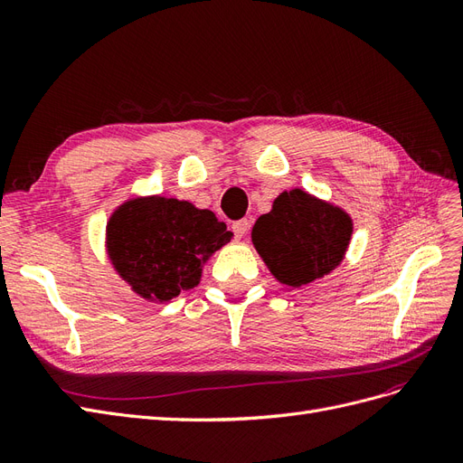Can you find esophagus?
Wrapping results in <instances>:
<instances>
[{
	"instance_id": "1",
	"label": "esophagus",
	"mask_w": 463,
	"mask_h": 463,
	"mask_svg": "<svg viewBox=\"0 0 463 463\" xmlns=\"http://www.w3.org/2000/svg\"><path fill=\"white\" fill-rule=\"evenodd\" d=\"M249 230V222L247 220H237L232 223V232L235 233L237 240H241V237L247 233Z\"/></svg>"
}]
</instances>
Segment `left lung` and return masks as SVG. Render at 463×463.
<instances>
[{
	"label": "left lung",
	"mask_w": 463,
	"mask_h": 463,
	"mask_svg": "<svg viewBox=\"0 0 463 463\" xmlns=\"http://www.w3.org/2000/svg\"><path fill=\"white\" fill-rule=\"evenodd\" d=\"M352 233L354 222L344 208L291 189L255 222L250 240L279 284L301 288L338 269Z\"/></svg>",
	"instance_id": "left-lung-1"
}]
</instances>
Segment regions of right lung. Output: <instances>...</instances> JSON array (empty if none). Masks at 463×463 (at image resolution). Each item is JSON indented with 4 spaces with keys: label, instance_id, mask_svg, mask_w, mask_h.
I'll list each match as a JSON object with an SVG mask.
<instances>
[{
    "label": "right lung",
    "instance_id": "right-lung-1",
    "mask_svg": "<svg viewBox=\"0 0 463 463\" xmlns=\"http://www.w3.org/2000/svg\"><path fill=\"white\" fill-rule=\"evenodd\" d=\"M232 235L213 210L152 194L125 201L111 213L106 253L133 293L165 303L199 286L204 262Z\"/></svg>",
    "mask_w": 463,
    "mask_h": 463
}]
</instances>
